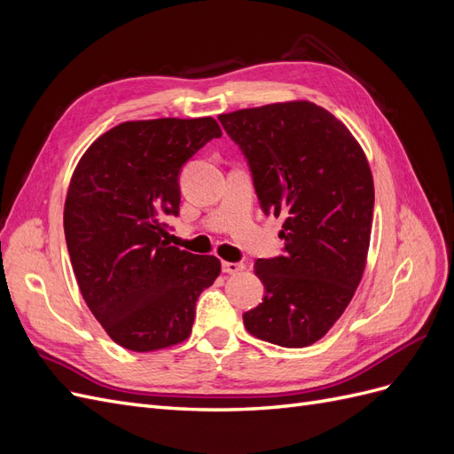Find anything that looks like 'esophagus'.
Wrapping results in <instances>:
<instances>
[{
    "mask_svg": "<svg viewBox=\"0 0 454 454\" xmlns=\"http://www.w3.org/2000/svg\"><path fill=\"white\" fill-rule=\"evenodd\" d=\"M222 269H223V272H227V274H237V272L244 270L246 265H244V263H231V261H223Z\"/></svg>",
    "mask_w": 454,
    "mask_h": 454,
    "instance_id": "34e87169",
    "label": "esophagus"
}]
</instances>
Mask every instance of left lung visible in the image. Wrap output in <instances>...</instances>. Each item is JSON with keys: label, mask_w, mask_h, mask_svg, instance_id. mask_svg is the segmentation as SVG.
Segmentation results:
<instances>
[{"label": "left lung", "mask_w": 454, "mask_h": 454, "mask_svg": "<svg viewBox=\"0 0 454 454\" xmlns=\"http://www.w3.org/2000/svg\"><path fill=\"white\" fill-rule=\"evenodd\" d=\"M250 162L265 214L282 215L286 254L257 259L265 299L244 314L248 332L303 348L340 318L362 282L375 187L362 145L342 122L309 100L222 114Z\"/></svg>", "instance_id": "8db88e82"}]
</instances>
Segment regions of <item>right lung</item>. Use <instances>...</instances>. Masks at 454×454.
<instances>
[{"instance_id": "right-lung-1", "label": "right lung", "mask_w": 454, "mask_h": 454, "mask_svg": "<svg viewBox=\"0 0 454 454\" xmlns=\"http://www.w3.org/2000/svg\"><path fill=\"white\" fill-rule=\"evenodd\" d=\"M219 136L214 117L127 121L96 138L72 174L64 232L75 280L122 348L184 342L199 295L222 272L217 257L170 246L162 223L180 210L182 167Z\"/></svg>"}]
</instances>
